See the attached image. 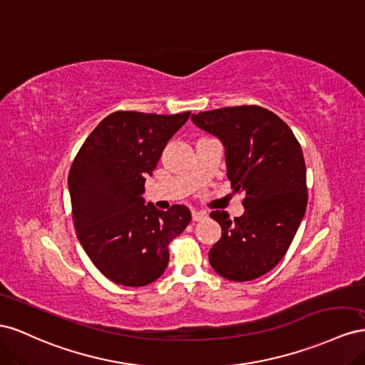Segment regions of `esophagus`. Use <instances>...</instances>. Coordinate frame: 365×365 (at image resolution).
<instances>
[{
  "label": "esophagus",
  "mask_w": 365,
  "mask_h": 365,
  "mask_svg": "<svg viewBox=\"0 0 365 365\" xmlns=\"http://www.w3.org/2000/svg\"><path fill=\"white\" fill-rule=\"evenodd\" d=\"M206 217H207V214L203 212V211H192V220L194 222H202V220H205Z\"/></svg>",
  "instance_id": "34e87169"
}]
</instances>
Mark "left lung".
I'll list each match as a JSON object with an SVG mask.
<instances>
[{"mask_svg":"<svg viewBox=\"0 0 365 365\" xmlns=\"http://www.w3.org/2000/svg\"><path fill=\"white\" fill-rule=\"evenodd\" d=\"M191 119L222 140L231 188L246 194L242 217L211 212L222 238L211 247L210 263L231 281L255 279L281 262L304 217L303 150L286 122L258 106L202 111Z\"/></svg>","mask_w":365,"mask_h":365,"instance_id":"1","label":"left lung"}]
</instances>
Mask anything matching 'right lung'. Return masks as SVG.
Wrapping results in <instances>:
<instances>
[{"label": "right lung", "instance_id": "right-lung-1", "mask_svg": "<svg viewBox=\"0 0 365 365\" xmlns=\"http://www.w3.org/2000/svg\"><path fill=\"white\" fill-rule=\"evenodd\" d=\"M190 114L111 113L71 163L68 191L78 238L113 283L140 287L158 279L168 266L171 240L191 222L186 206L159 211L142 197L145 177Z\"/></svg>", "mask_w": 365, "mask_h": 365}]
</instances>
